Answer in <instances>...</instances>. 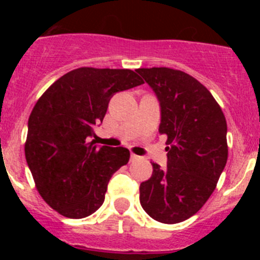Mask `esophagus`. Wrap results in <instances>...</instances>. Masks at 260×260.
<instances>
[{
    "mask_svg": "<svg viewBox=\"0 0 260 260\" xmlns=\"http://www.w3.org/2000/svg\"><path fill=\"white\" fill-rule=\"evenodd\" d=\"M138 158H140V156H137V154H135V153L131 154V161H137Z\"/></svg>",
    "mask_w": 260,
    "mask_h": 260,
    "instance_id": "34e87169",
    "label": "esophagus"
}]
</instances>
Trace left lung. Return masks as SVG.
I'll list each match as a JSON object with an SVG mask.
<instances>
[{"label": "left lung", "instance_id": "left-lung-1", "mask_svg": "<svg viewBox=\"0 0 260 260\" xmlns=\"http://www.w3.org/2000/svg\"><path fill=\"white\" fill-rule=\"evenodd\" d=\"M161 107L159 135L167 136V167L152 164L140 201L152 219L176 224L200 210L228 161L226 119L199 80L170 68L137 69Z\"/></svg>", "mask_w": 260, "mask_h": 260}]
</instances>
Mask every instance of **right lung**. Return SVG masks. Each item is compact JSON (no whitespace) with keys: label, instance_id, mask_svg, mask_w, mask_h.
<instances>
[{"label":"right lung","instance_id":"add662e5","mask_svg":"<svg viewBox=\"0 0 260 260\" xmlns=\"http://www.w3.org/2000/svg\"><path fill=\"white\" fill-rule=\"evenodd\" d=\"M145 81L129 69L79 68L40 96L28 118L26 162L36 188L62 216L81 219L104 203L112 175L129 161L124 147H96L89 138L117 91Z\"/></svg>","mask_w":260,"mask_h":260}]
</instances>
